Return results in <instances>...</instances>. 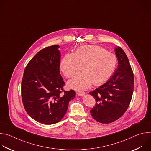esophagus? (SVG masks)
<instances>
[{
	"label": "esophagus",
	"mask_w": 151,
	"mask_h": 151,
	"mask_svg": "<svg viewBox=\"0 0 151 151\" xmlns=\"http://www.w3.org/2000/svg\"><path fill=\"white\" fill-rule=\"evenodd\" d=\"M76 93H77V94H78V96H83V95L85 94V92H84L83 91H82V90L78 91L76 92Z\"/></svg>",
	"instance_id": "1"
}]
</instances>
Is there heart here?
Here are the masks:
<instances>
[{"mask_svg":"<svg viewBox=\"0 0 151 151\" xmlns=\"http://www.w3.org/2000/svg\"><path fill=\"white\" fill-rule=\"evenodd\" d=\"M118 63L116 56L98 45H86L77 48L73 54H67L61 59L60 68L68 78L72 77L82 64L83 72L78 73L68 84L74 89L89 87L93 82L100 85L113 75Z\"/></svg>","mask_w":151,"mask_h":151,"instance_id":"obj_1","label":"heart"}]
</instances>
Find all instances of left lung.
<instances>
[{"label": "left lung", "mask_w": 151, "mask_h": 151, "mask_svg": "<svg viewBox=\"0 0 151 151\" xmlns=\"http://www.w3.org/2000/svg\"><path fill=\"white\" fill-rule=\"evenodd\" d=\"M118 68L105 83L90 92L95 99L90 110L93 118L102 124H109L120 118L130 105L134 90V75L128 58L119 47L115 49Z\"/></svg>", "instance_id": "1"}]
</instances>
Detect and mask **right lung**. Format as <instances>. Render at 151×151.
<instances>
[{"instance_id": "add662e5", "label": "right lung", "mask_w": 151, "mask_h": 151, "mask_svg": "<svg viewBox=\"0 0 151 151\" xmlns=\"http://www.w3.org/2000/svg\"><path fill=\"white\" fill-rule=\"evenodd\" d=\"M57 45L39 51L28 63L21 82V98L29 115L41 124L57 123L66 114L74 90L63 89Z\"/></svg>"}]
</instances>
